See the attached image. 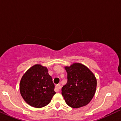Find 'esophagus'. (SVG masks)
<instances>
[{"instance_id":"1","label":"esophagus","mask_w":121,"mask_h":121,"mask_svg":"<svg viewBox=\"0 0 121 121\" xmlns=\"http://www.w3.org/2000/svg\"><path fill=\"white\" fill-rule=\"evenodd\" d=\"M61 89V85L59 84H57L56 85V86H55V91H56V92H57V91H59V90Z\"/></svg>"}]
</instances>
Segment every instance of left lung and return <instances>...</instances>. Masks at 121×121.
Wrapping results in <instances>:
<instances>
[{"label":"left lung","mask_w":121,"mask_h":121,"mask_svg":"<svg viewBox=\"0 0 121 121\" xmlns=\"http://www.w3.org/2000/svg\"><path fill=\"white\" fill-rule=\"evenodd\" d=\"M67 83L61 89L65 102L73 108L86 106L92 99L96 91L97 80L93 73L84 65L74 63L65 66Z\"/></svg>","instance_id":"8db88e82"}]
</instances>
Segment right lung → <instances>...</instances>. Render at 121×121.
<instances>
[{
	"instance_id": "1",
	"label": "right lung",
	"mask_w": 121,
	"mask_h": 121,
	"mask_svg": "<svg viewBox=\"0 0 121 121\" xmlns=\"http://www.w3.org/2000/svg\"><path fill=\"white\" fill-rule=\"evenodd\" d=\"M55 85L48 69L36 64L30 68L22 77L20 82L21 95L27 103L40 108L51 102L56 94Z\"/></svg>"
}]
</instances>
